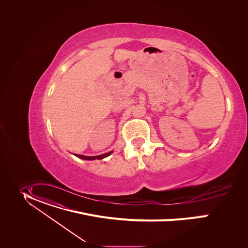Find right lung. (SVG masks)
<instances>
[{
  "mask_svg": "<svg viewBox=\"0 0 248 248\" xmlns=\"http://www.w3.org/2000/svg\"><path fill=\"white\" fill-rule=\"evenodd\" d=\"M110 154H111V152L107 153V154H104V155H97V156H85V155H76L77 157H79V158H82V159L93 160V159H102V158H104V157L108 156Z\"/></svg>",
  "mask_w": 248,
  "mask_h": 248,
  "instance_id": "add662e5",
  "label": "right lung"
}]
</instances>
